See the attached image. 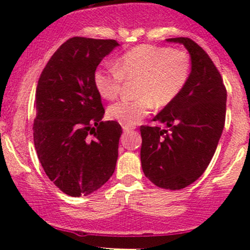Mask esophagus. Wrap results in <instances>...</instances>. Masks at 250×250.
<instances>
[{
    "mask_svg": "<svg viewBox=\"0 0 250 250\" xmlns=\"http://www.w3.org/2000/svg\"><path fill=\"white\" fill-rule=\"evenodd\" d=\"M133 127H125V125H123V131H125V133H127V131H130V130H133Z\"/></svg>",
    "mask_w": 250,
    "mask_h": 250,
    "instance_id": "34e87169",
    "label": "esophagus"
}]
</instances>
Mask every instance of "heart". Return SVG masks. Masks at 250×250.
Here are the masks:
<instances>
[{"instance_id":"b5f03b06","label":"heart","mask_w":250,"mask_h":250,"mask_svg":"<svg viewBox=\"0 0 250 250\" xmlns=\"http://www.w3.org/2000/svg\"><path fill=\"white\" fill-rule=\"evenodd\" d=\"M190 57L186 51L159 45L141 44L125 51L115 62V69L99 68L94 73V85L104 100H114L123 81L137 80L135 100H122L108 108V117L125 127L137 125L155 104L173 103L187 84L190 75Z\"/></svg>"}]
</instances>
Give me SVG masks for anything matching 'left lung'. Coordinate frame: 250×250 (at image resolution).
Here are the masks:
<instances>
[{
	"mask_svg": "<svg viewBox=\"0 0 250 250\" xmlns=\"http://www.w3.org/2000/svg\"><path fill=\"white\" fill-rule=\"evenodd\" d=\"M166 41L185 45L191 71L180 96L153 119L165 128H140L141 165L155 186L179 190L199 179L213 159L225 127L227 90L219 70L197 43L188 37Z\"/></svg>",
	"mask_w": 250,
	"mask_h": 250,
	"instance_id": "left-lung-1",
	"label": "left lung"
}]
</instances>
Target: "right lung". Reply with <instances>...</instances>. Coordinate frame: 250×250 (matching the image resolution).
Wrapping results in <instances>:
<instances>
[{"label":"right lung","instance_id":"add662e5","mask_svg":"<svg viewBox=\"0 0 250 250\" xmlns=\"http://www.w3.org/2000/svg\"><path fill=\"white\" fill-rule=\"evenodd\" d=\"M119 45L115 40L69 39L37 83L34 145L47 176L69 196L94 193L115 170L122 128L102 121L104 109L93 79Z\"/></svg>","mask_w":250,"mask_h":250}]
</instances>
